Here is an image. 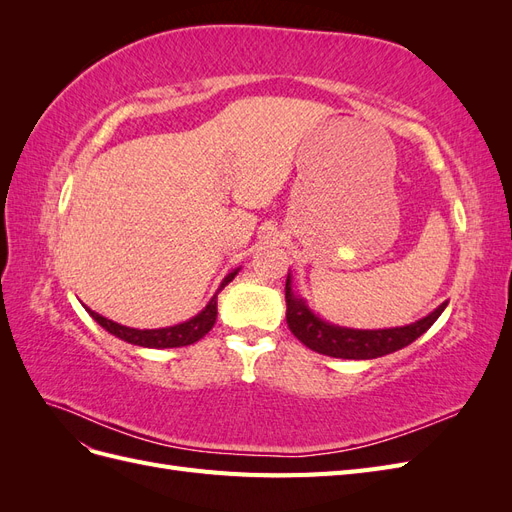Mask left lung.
<instances>
[{
	"mask_svg": "<svg viewBox=\"0 0 512 512\" xmlns=\"http://www.w3.org/2000/svg\"><path fill=\"white\" fill-rule=\"evenodd\" d=\"M448 301L421 320H416L406 327L395 329H376V331H363V329H346L335 327L331 322H324L318 318L307 303L292 290L290 273L286 277V322L292 335L305 344L309 350L318 354L335 356V359H378V356L391 354L410 346L414 339L421 337L433 322L440 318Z\"/></svg>",
	"mask_w": 512,
	"mask_h": 512,
	"instance_id": "obj_1",
	"label": "left lung"
}]
</instances>
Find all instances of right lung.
Returning a JSON list of instances; mask_svg holds the SVG:
<instances>
[{
  "mask_svg": "<svg viewBox=\"0 0 512 512\" xmlns=\"http://www.w3.org/2000/svg\"><path fill=\"white\" fill-rule=\"evenodd\" d=\"M239 273V269H235L232 273H228L224 277V282L220 284L218 292L213 294L211 301L207 303V307L203 312L196 314L194 318L185 320L181 324H175V327H166V329H130L123 327L119 322L108 320L100 314H96L94 309L85 307L89 316L94 318L102 329H106L111 335L123 339V342L134 344V346H143V348H179V346H190L194 342H198L200 337H205L215 324V318H218V294L224 286H228V282L235 280V275Z\"/></svg>",
  "mask_w": 512,
  "mask_h": 512,
  "instance_id": "1",
  "label": "right lung"
}]
</instances>
